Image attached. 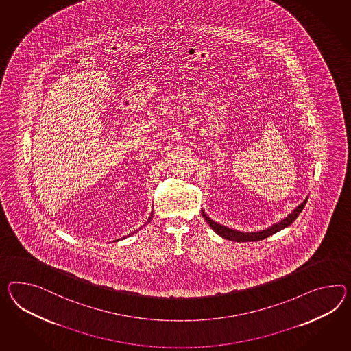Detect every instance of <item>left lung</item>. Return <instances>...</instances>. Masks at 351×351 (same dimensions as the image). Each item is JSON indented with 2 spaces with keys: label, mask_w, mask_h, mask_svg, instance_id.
I'll list each match as a JSON object with an SVG mask.
<instances>
[{
  "label": "left lung",
  "mask_w": 351,
  "mask_h": 351,
  "mask_svg": "<svg viewBox=\"0 0 351 351\" xmlns=\"http://www.w3.org/2000/svg\"><path fill=\"white\" fill-rule=\"evenodd\" d=\"M306 198L299 205L293 210L291 214H289L285 219H282L279 223L276 224L271 225L270 228L265 229V230H260V232H251V233H244V232H239V230H234L230 229L225 225L217 224L214 220H211L208 216L205 214V211L202 210V216L204 219L206 220L207 224L211 226V229L215 232L216 234H219L221 238L224 239H229V241H233V242H258L262 241L267 237H270L272 234L278 233L280 230H282L284 228H287L290 224L294 223V220L297 219L299 214L302 213L303 207L306 206Z\"/></svg>",
  "instance_id": "left-lung-1"
}]
</instances>
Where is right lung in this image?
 <instances>
[{"instance_id": "right-lung-1", "label": "right lung", "mask_w": 351, "mask_h": 351, "mask_svg": "<svg viewBox=\"0 0 351 351\" xmlns=\"http://www.w3.org/2000/svg\"><path fill=\"white\" fill-rule=\"evenodd\" d=\"M152 217H153V215H152V216H150V217H149V220H150V219H152ZM132 234H134V233L128 234V237H130V235H132ZM125 238H126V237H123V238H122V239H125ZM117 241H119V239H117Z\"/></svg>"}]
</instances>
